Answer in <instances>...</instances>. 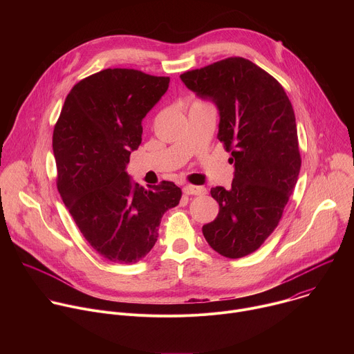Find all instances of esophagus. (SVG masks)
<instances>
[{
  "label": "esophagus",
  "mask_w": 354,
  "mask_h": 354,
  "mask_svg": "<svg viewBox=\"0 0 354 354\" xmlns=\"http://www.w3.org/2000/svg\"><path fill=\"white\" fill-rule=\"evenodd\" d=\"M206 189L201 186H193V185H186L183 186V193L189 196H197V194H206Z\"/></svg>",
  "instance_id": "34e87169"
}]
</instances>
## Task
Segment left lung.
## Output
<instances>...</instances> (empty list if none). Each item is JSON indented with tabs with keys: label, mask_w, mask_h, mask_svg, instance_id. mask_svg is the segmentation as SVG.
I'll use <instances>...</instances> for the list:
<instances>
[{
	"label": "left lung",
	"mask_w": 354,
	"mask_h": 354,
	"mask_svg": "<svg viewBox=\"0 0 354 354\" xmlns=\"http://www.w3.org/2000/svg\"><path fill=\"white\" fill-rule=\"evenodd\" d=\"M180 80L217 105V137L235 167L228 190L212 187L220 210L201 231L220 255L243 258L279 225L298 179L301 156L291 102L274 77L243 57L186 71Z\"/></svg>",
	"instance_id": "8db88e82"
}]
</instances>
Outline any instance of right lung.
<instances>
[{"mask_svg": "<svg viewBox=\"0 0 354 354\" xmlns=\"http://www.w3.org/2000/svg\"><path fill=\"white\" fill-rule=\"evenodd\" d=\"M168 85L169 77L102 70L73 86L55 126L60 196L86 242L113 263L141 261L158 239L162 216L182 197L174 182L145 189L124 171L141 144V120Z\"/></svg>", "mask_w": 354, "mask_h": 354, "instance_id": "obj_1", "label": "right lung"}]
</instances>
